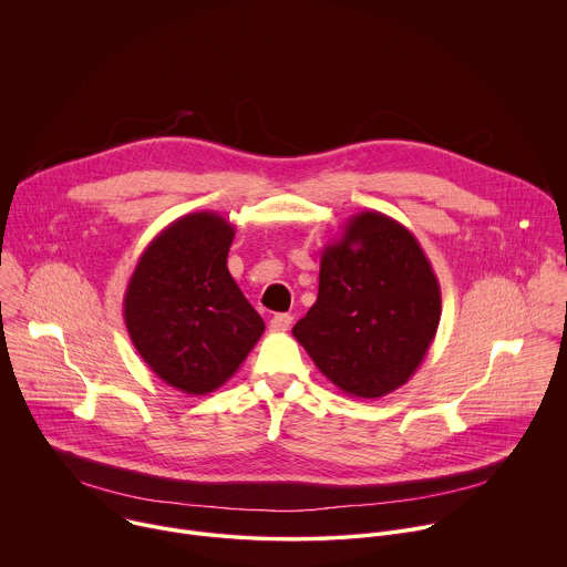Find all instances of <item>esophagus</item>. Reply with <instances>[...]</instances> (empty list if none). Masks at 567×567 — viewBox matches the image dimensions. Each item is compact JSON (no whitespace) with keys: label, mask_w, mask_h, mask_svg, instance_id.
I'll return each mask as SVG.
<instances>
[{"label":"esophagus","mask_w":567,"mask_h":567,"mask_svg":"<svg viewBox=\"0 0 567 567\" xmlns=\"http://www.w3.org/2000/svg\"><path fill=\"white\" fill-rule=\"evenodd\" d=\"M290 326H292V315L281 312V315H275V317L270 319V330H272V332H286Z\"/></svg>","instance_id":"esophagus-1"}]
</instances>
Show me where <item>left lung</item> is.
<instances>
[{"mask_svg": "<svg viewBox=\"0 0 567 567\" xmlns=\"http://www.w3.org/2000/svg\"><path fill=\"white\" fill-rule=\"evenodd\" d=\"M441 319V288L416 237L363 210L321 250L319 295L292 328L341 392L379 399L416 372Z\"/></svg>", "mask_w": 567, "mask_h": 567, "instance_id": "8db88e82", "label": "left lung"}]
</instances>
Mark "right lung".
Segmentation results:
<instances>
[{
    "label": "right lung",
    "mask_w": 567,
    "mask_h": 567,
    "mask_svg": "<svg viewBox=\"0 0 567 567\" xmlns=\"http://www.w3.org/2000/svg\"><path fill=\"white\" fill-rule=\"evenodd\" d=\"M233 239L235 226L219 213L184 215L146 246L126 286L135 350L186 394L221 388L266 330L228 270Z\"/></svg>",
    "instance_id": "1"
}]
</instances>
